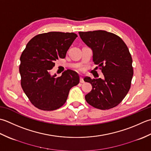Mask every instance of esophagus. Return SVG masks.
<instances>
[{
    "mask_svg": "<svg viewBox=\"0 0 151 151\" xmlns=\"http://www.w3.org/2000/svg\"><path fill=\"white\" fill-rule=\"evenodd\" d=\"M80 83H84L83 78V77L81 76V77H80Z\"/></svg>",
    "mask_w": 151,
    "mask_h": 151,
    "instance_id": "34e87169",
    "label": "esophagus"
}]
</instances>
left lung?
<instances>
[{
	"instance_id": "obj_1",
	"label": "left lung",
	"mask_w": 151,
	"mask_h": 151,
	"mask_svg": "<svg viewBox=\"0 0 151 151\" xmlns=\"http://www.w3.org/2000/svg\"><path fill=\"white\" fill-rule=\"evenodd\" d=\"M79 34L93 51V62L100 67L104 76V79L85 77L84 81L93 86L90 93L85 95V100L95 108H113L127 96L131 86L134 71L128 48L119 36L105 30Z\"/></svg>"
}]
</instances>
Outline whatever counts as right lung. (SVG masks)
<instances>
[{
  "label": "right lung",
  "instance_id": "add662e5",
  "mask_svg": "<svg viewBox=\"0 0 151 151\" xmlns=\"http://www.w3.org/2000/svg\"><path fill=\"white\" fill-rule=\"evenodd\" d=\"M77 37L73 32H50L35 36L27 44L20 57L21 84L37 108L58 109L65 104L70 88L79 83L78 73L72 70H66L58 78L50 73L55 61L65 58Z\"/></svg>",
  "mask_w": 151,
  "mask_h": 151
}]
</instances>
